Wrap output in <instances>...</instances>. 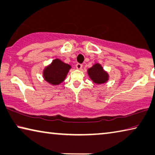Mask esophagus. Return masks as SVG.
<instances>
[{"label": "esophagus", "mask_w": 155, "mask_h": 155, "mask_svg": "<svg viewBox=\"0 0 155 155\" xmlns=\"http://www.w3.org/2000/svg\"><path fill=\"white\" fill-rule=\"evenodd\" d=\"M83 67V65L81 64V63H77V65H76V68H77V69H78V70H81V69Z\"/></svg>", "instance_id": "esophagus-1"}]
</instances>
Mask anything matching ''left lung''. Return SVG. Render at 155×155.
<instances>
[{
  "label": "left lung",
  "mask_w": 155,
  "mask_h": 155,
  "mask_svg": "<svg viewBox=\"0 0 155 155\" xmlns=\"http://www.w3.org/2000/svg\"><path fill=\"white\" fill-rule=\"evenodd\" d=\"M87 74L92 81L97 84H102L108 81L109 75L99 63H96L87 70Z\"/></svg>",
  "instance_id": "1"
}]
</instances>
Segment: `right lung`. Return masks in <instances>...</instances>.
I'll list each match as a JSON object with an SVG mask.
<instances>
[{
	"mask_svg": "<svg viewBox=\"0 0 155 155\" xmlns=\"http://www.w3.org/2000/svg\"><path fill=\"white\" fill-rule=\"evenodd\" d=\"M71 66L58 58L54 60L50 65L44 69L43 78L53 85H59L65 79Z\"/></svg>",
	"mask_w": 155,
	"mask_h": 155,
	"instance_id": "obj_1",
	"label": "right lung"
}]
</instances>
